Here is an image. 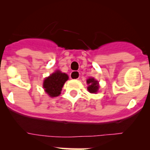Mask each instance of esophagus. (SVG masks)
<instances>
[{"mask_svg": "<svg viewBox=\"0 0 150 150\" xmlns=\"http://www.w3.org/2000/svg\"><path fill=\"white\" fill-rule=\"evenodd\" d=\"M70 77L73 79H78L79 78V73L78 71H72L70 74Z\"/></svg>", "mask_w": 150, "mask_h": 150, "instance_id": "obj_1", "label": "esophagus"}]
</instances>
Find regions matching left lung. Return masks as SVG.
Wrapping results in <instances>:
<instances>
[{
    "mask_svg": "<svg viewBox=\"0 0 150 150\" xmlns=\"http://www.w3.org/2000/svg\"><path fill=\"white\" fill-rule=\"evenodd\" d=\"M86 83L88 85L87 89L90 93H97L98 92L99 88L98 81L95 80L94 78H88L86 80Z\"/></svg>",
    "mask_w": 150,
    "mask_h": 150,
    "instance_id": "obj_1",
    "label": "left lung"
}]
</instances>
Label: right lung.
<instances>
[{
  "label": "right lung",
  "mask_w": 150,
  "mask_h": 150,
  "mask_svg": "<svg viewBox=\"0 0 150 150\" xmlns=\"http://www.w3.org/2000/svg\"><path fill=\"white\" fill-rule=\"evenodd\" d=\"M67 79V74L62 73L60 71H56L44 79L43 87L49 96L55 98L60 95L62 87Z\"/></svg>",
  "instance_id": "obj_1"
}]
</instances>
